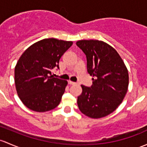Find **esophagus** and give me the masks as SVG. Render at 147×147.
I'll return each instance as SVG.
<instances>
[{
	"mask_svg": "<svg viewBox=\"0 0 147 147\" xmlns=\"http://www.w3.org/2000/svg\"><path fill=\"white\" fill-rule=\"evenodd\" d=\"M68 83H69V84H72V85H73V84H76V83H75V82H74L70 81V80H69V81H68Z\"/></svg>",
	"mask_w": 147,
	"mask_h": 147,
	"instance_id": "34e87169",
	"label": "esophagus"
}]
</instances>
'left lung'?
<instances>
[{
  "mask_svg": "<svg viewBox=\"0 0 147 147\" xmlns=\"http://www.w3.org/2000/svg\"><path fill=\"white\" fill-rule=\"evenodd\" d=\"M77 46L86 57L87 72L92 78L90 87L82 85L78 105L83 114L100 118L113 112L127 92L129 75L118 52L98 40H81Z\"/></svg>",
  "mask_w": 147,
  "mask_h": 147,
  "instance_id": "1",
  "label": "left lung"
}]
</instances>
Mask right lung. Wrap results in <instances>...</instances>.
<instances>
[{
  "mask_svg": "<svg viewBox=\"0 0 147 147\" xmlns=\"http://www.w3.org/2000/svg\"><path fill=\"white\" fill-rule=\"evenodd\" d=\"M72 45V41L45 38L29 46L18 60L16 90L30 110L46 112L58 106L67 82L52 76L51 69H59L60 58Z\"/></svg>",
  "mask_w": 147,
  "mask_h": 147,
  "instance_id": "1",
  "label": "right lung"
}]
</instances>
